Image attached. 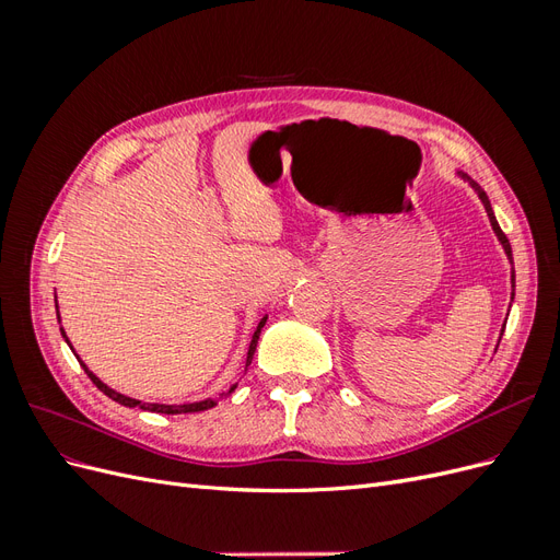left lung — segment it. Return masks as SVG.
<instances>
[{"label": "left lung", "mask_w": 560, "mask_h": 560, "mask_svg": "<svg viewBox=\"0 0 560 560\" xmlns=\"http://www.w3.org/2000/svg\"><path fill=\"white\" fill-rule=\"evenodd\" d=\"M460 177L463 179H467L469 182V186L474 191H477V196L481 198V202H483V208H486V212H488V219H490V226H493V231H495V235H498V241L502 243V247H504V254H506V259L512 261V245H510V241H506V235L502 233V229H500V224H498V219H495V214H493V208H490V200H488V196H486V191L481 189V186L474 182L471 177H467L465 173H460ZM512 287H516V280H514V273H512ZM512 299H514V292H512ZM506 322V319H504ZM504 331V329H502ZM502 338V336H500Z\"/></svg>", "instance_id": "obj_1"}]
</instances>
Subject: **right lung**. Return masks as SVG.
I'll list each match as a JSON object with an SVG mask.
<instances>
[{
    "mask_svg": "<svg viewBox=\"0 0 560 560\" xmlns=\"http://www.w3.org/2000/svg\"><path fill=\"white\" fill-rule=\"evenodd\" d=\"M264 325H266V317L259 322V327H257V331H254V336H252V343H249V350H247V360H245V371H247V366L252 364V358H254V350H257V341H259V334H261V329H264ZM62 331V329H60ZM62 336H65V331H62ZM65 341H67V336H65ZM70 343V341H67ZM72 348V346H70ZM77 354V352H74ZM79 360V358H77ZM79 364L83 366V371H86L89 374V378L95 383V387L100 389V393H105L109 399H114V401H118V404H124V406H130V409H135V406H138V409H142V411H151V413H167V416H173V413H198V411H208V409H212V406L217 404V399H202V401H194V404H144V401H140V399H130V397H126V395H121V393H116V389H112V387H107L103 381H100L93 371H89V366L83 364L81 360H79ZM235 389V385H231L229 387V393L226 395H231Z\"/></svg>",
    "mask_w": 560,
    "mask_h": 560,
    "instance_id": "right-lung-1",
    "label": "right lung"
}]
</instances>
